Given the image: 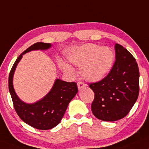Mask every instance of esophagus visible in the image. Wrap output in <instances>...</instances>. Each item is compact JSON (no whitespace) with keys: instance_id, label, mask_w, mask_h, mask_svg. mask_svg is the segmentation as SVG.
I'll return each instance as SVG.
<instances>
[{"instance_id":"34e87169","label":"esophagus","mask_w":149,"mask_h":149,"mask_svg":"<svg viewBox=\"0 0 149 149\" xmlns=\"http://www.w3.org/2000/svg\"><path fill=\"white\" fill-rule=\"evenodd\" d=\"M77 86H78L79 91H80V90L84 88V87H86V84L83 83V82L79 81V82H78V83H77Z\"/></svg>"}]
</instances>
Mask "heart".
<instances>
[{"label": "heart", "instance_id": "heart-1", "mask_svg": "<svg viewBox=\"0 0 149 149\" xmlns=\"http://www.w3.org/2000/svg\"><path fill=\"white\" fill-rule=\"evenodd\" d=\"M70 63L80 68V73L84 79L98 82L106 77L113 65L115 54L109 47L88 43L72 49L67 56ZM61 69L68 74L74 71L68 64L61 62Z\"/></svg>", "mask_w": 149, "mask_h": 149}]
</instances>
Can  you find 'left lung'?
<instances>
[{
  "label": "left lung",
  "mask_w": 149,
  "mask_h": 149,
  "mask_svg": "<svg viewBox=\"0 0 149 149\" xmlns=\"http://www.w3.org/2000/svg\"><path fill=\"white\" fill-rule=\"evenodd\" d=\"M115 49L116 60L109 74L89 86L95 93L92 112L97 119L106 122H115L126 116L139 95V72L136 60L119 44H115Z\"/></svg>",
  "instance_id": "1"
}]
</instances>
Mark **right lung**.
Here are the masks:
<instances>
[{"label":"right lung","mask_w":149,"mask_h":149,"mask_svg":"<svg viewBox=\"0 0 149 149\" xmlns=\"http://www.w3.org/2000/svg\"><path fill=\"white\" fill-rule=\"evenodd\" d=\"M51 47L52 44L42 42L33 44L17 58L9 76V91L16 113L24 122L39 130L51 129L59 124L69 103L77 93V84L56 79L52 88L46 95L37 102L28 104L22 101L16 95L13 78L23 54L34 50H46Z\"/></svg>","instance_id":"obj_1"}]
</instances>
